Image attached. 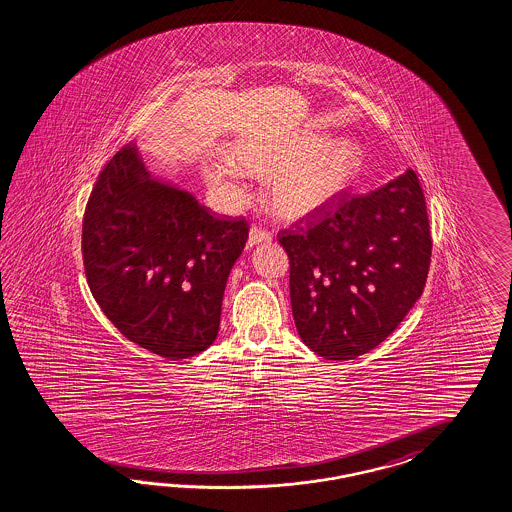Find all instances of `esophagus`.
<instances>
[{
	"label": "esophagus",
	"mask_w": 512,
	"mask_h": 512,
	"mask_svg": "<svg viewBox=\"0 0 512 512\" xmlns=\"http://www.w3.org/2000/svg\"><path fill=\"white\" fill-rule=\"evenodd\" d=\"M270 240H272V233L266 231L263 227L253 225V227L249 229L248 248H253V246H257V244H261V242H270Z\"/></svg>",
	"instance_id": "1"
}]
</instances>
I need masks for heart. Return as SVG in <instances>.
<instances>
[{
	"mask_svg": "<svg viewBox=\"0 0 512 512\" xmlns=\"http://www.w3.org/2000/svg\"><path fill=\"white\" fill-rule=\"evenodd\" d=\"M363 166L361 147L348 138L300 132L287 138H246L233 143L227 156L205 162L210 188L231 201H244V171L268 179L266 199L277 216L298 220L345 194Z\"/></svg>",
	"mask_w": 512,
	"mask_h": 512,
	"instance_id": "1",
	"label": "heart"
}]
</instances>
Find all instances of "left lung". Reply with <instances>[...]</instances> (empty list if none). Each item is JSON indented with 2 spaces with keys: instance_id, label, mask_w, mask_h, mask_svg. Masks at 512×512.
I'll return each instance as SVG.
<instances>
[{
  "instance_id": "8db88e82",
  "label": "left lung",
  "mask_w": 512,
  "mask_h": 512,
  "mask_svg": "<svg viewBox=\"0 0 512 512\" xmlns=\"http://www.w3.org/2000/svg\"><path fill=\"white\" fill-rule=\"evenodd\" d=\"M302 341L324 360H354L397 330L425 289L429 216L412 169L320 220L283 231Z\"/></svg>"
}]
</instances>
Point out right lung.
Instances as JSON below:
<instances>
[{
  "label": "right lung",
  "instance_id": "obj_1",
  "mask_svg": "<svg viewBox=\"0 0 512 512\" xmlns=\"http://www.w3.org/2000/svg\"><path fill=\"white\" fill-rule=\"evenodd\" d=\"M194 195L154 179L128 143L98 175L83 216V266L111 324L171 361L207 350L220 330L227 277L248 240Z\"/></svg>",
  "mask_w": 512,
  "mask_h": 512
}]
</instances>
